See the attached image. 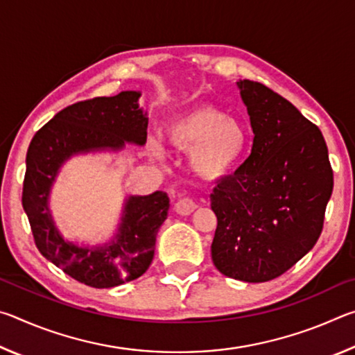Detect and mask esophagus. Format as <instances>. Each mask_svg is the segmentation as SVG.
Here are the masks:
<instances>
[{
	"label": "esophagus",
	"mask_w": 355,
	"mask_h": 355,
	"mask_svg": "<svg viewBox=\"0 0 355 355\" xmlns=\"http://www.w3.org/2000/svg\"><path fill=\"white\" fill-rule=\"evenodd\" d=\"M196 208H197V203L192 199H189V197H182V199L175 203V211L182 216L191 214Z\"/></svg>",
	"instance_id": "esophagus-1"
}]
</instances>
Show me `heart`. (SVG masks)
Returning a JSON list of instances; mask_svg holds the SVG:
<instances>
[{"mask_svg":"<svg viewBox=\"0 0 355 355\" xmlns=\"http://www.w3.org/2000/svg\"><path fill=\"white\" fill-rule=\"evenodd\" d=\"M166 137L180 152H189L191 169L205 180H222L235 172L249 144L244 125L213 106L177 114L166 125ZM150 152L159 156L161 147L152 142Z\"/></svg>","mask_w":355,"mask_h":355,"instance_id":"obj_1","label":"heart"}]
</instances>
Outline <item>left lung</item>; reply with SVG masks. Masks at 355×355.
<instances>
[{
	"label": "left lung",
	"mask_w": 355,
	"mask_h": 355,
	"mask_svg": "<svg viewBox=\"0 0 355 355\" xmlns=\"http://www.w3.org/2000/svg\"><path fill=\"white\" fill-rule=\"evenodd\" d=\"M254 131L252 152L209 196L218 216L211 258L227 277L261 284L313 249L334 189L320 128L260 83L236 81Z\"/></svg>",
	"instance_id": "8db88e82"
}]
</instances>
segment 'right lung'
Returning <instances> with one entry per match:
<instances>
[{
  "mask_svg": "<svg viewBox=\"0 0 355 355\" xmlns=\"http://www.w3.org/2000/svg\"><path fill=\"white\" fill-rule=\"evenodd\" d=\"M139 97V91H123L65 107L34 135L26 153L21 202L35 245L48 261L94 288L119 286L147 271L169 197L163 191L125 197L110 241L89 245L70 241L59 230L50 208L51 188L61 167L76 155L117 153L125 144H146L148 119Z\"/></svg>",
  "mask_w": 355,
  "mask_h": 355,
  "instance_id": "1",
  "label": "right lung"
}]
</instances>
